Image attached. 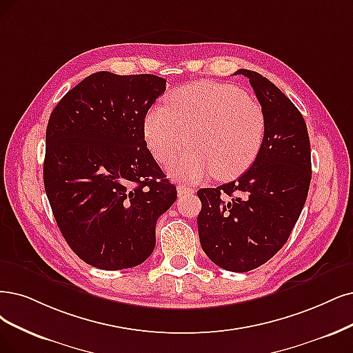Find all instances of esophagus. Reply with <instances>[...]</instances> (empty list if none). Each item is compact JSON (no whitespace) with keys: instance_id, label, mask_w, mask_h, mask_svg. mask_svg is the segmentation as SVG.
<instances>
[{"instance_id":"obj_1","label":"esophagus","mask_w":353,"mask_h":353,"mask_svg":"<svg viewBox=\"0 0 353 353\" xmlns=\"http://www.w3.org/2000/svg\"><path fill=\"white\" fill-rule=\"evenodd\" d=\"M177 193H179V196L181 198V196H186V194L194 193V189H193V188H189V186H186V185H179V186H177Z\"/></svg>"}]
</instances>
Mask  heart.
<instances>
[{
  "mask_svg": "<svg viewBox=\"0 0 353 353\" xmlns=\"http://www.w3.org/2000/svg\"><path fill=\"white\" fill-rule=\"evenodd\" d=\"M145 139L163 164L190 147L168 167L174 179L199 181L240 176L262 147L265 113L236 85L198 81L174 90L168 109L154 108L145 119Z\"/></svg>",
  "mask_w": 353,
  "mask_h": 353,
  "instance_id": "1",
  "label": "heart"
}]
</instances>
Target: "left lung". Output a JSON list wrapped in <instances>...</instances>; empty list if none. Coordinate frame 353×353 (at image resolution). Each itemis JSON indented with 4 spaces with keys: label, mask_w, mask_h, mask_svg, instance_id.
I'll return each mask as SVG.
<instances>
[{
    "label": "left lung",
    "mask_w": 353,
    "mask_h": 353,
    "mask_svg": "<svg viewBox=\"0 0 353 353\" xmlns=\"http://www.w3.org/2000/svg\"><path fill=\"white\" fill-rule=\"evenodd\" d=\"M236 74L250 80L265 113V137L244 174L198 190V231L203 252L216 266L249 272L290 239L310 189L311 151L305 121L295 104L259 72Z\"/></svg>",
    "instance_id": "8db88e82"
}]
</instances>
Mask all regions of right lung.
<instances>
[{"instance_id": "obj_1", "label": "right lung", "mask_w": 353, "mask_h": 353, "mask_svg": "<svg viewBox=\"0 0 353 353\" xmlns=\"http://www.w3.org/2000/svg\"><path fill=\"white\" fill-rule=\"evenodd\" d=\"M165 80L152 74H91L65 94L46 128L43 183L71 250L121 270L155 247V224L177 198L147 148L143 125Z\"/></svg>"}]
</instances>
